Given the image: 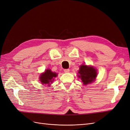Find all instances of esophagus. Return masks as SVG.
I'll use <instances>...</instances> for the list:
<instances>
[{
  "label": "esophagus",
  "instance_id": "obj_1",
  "mask_svg": "<svg viewBox=\"0 0 130 130\" xmlns=\"http://www.w3.org/2000/svg\"><path fill=\"white\" fill-rule=\"evenodd\" d=\"M69 71H70V70H69V69H64V72L65 73H69Z\"/></svg>",
  "mask_w": 130,
  "mask_h": 130
}]
</instances>
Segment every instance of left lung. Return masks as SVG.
<instances>
[{"label": "left lung", "mask_w": 130, "mask_h": 130, "mask_svg": "<svg viewBox=\"0 0 130 130\" xmlns=\"http://www.w3.org/2000/svg\"><path fill=\"white\" fill-rule=\"evenodd\" d=\"M78 77L81 78L84 85L92 83L95 80L97 73L95 69L92 67H88L86 65H81L78 71Z\"/></svg>", "instance_id": "left-lung-1"}]
</instances>
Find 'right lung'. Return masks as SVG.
Wrapping results in <instances>:
<instances>
[{
    "mask_svg": "<svg viewBox=\"0 0 130 130\" xmlns=\"http://www.w3.org/2000/svg\"><path fill=\"white\" fill-rule=\"evenodd\" d=\"M56 73H53L51 70L47 69L44 73H42L40 76V81L42 84H50L54 81V77L57 76ZM50 86V85H48Z\"/></svg>",
    "mask_w": 130,
    "mask_h": 130,
    "instance_id": "obj_1",
    "label": "right lung"
}]
</instances>
